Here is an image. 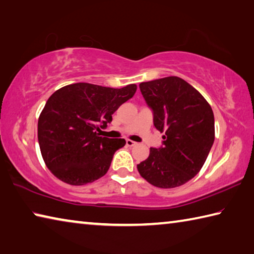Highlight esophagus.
<instances>
[{
  "instance_id": "1",
  "label": "esophagus",
  "mask_w": 254,
  "mask_h": 254,
  "mask_svg": "<svg viewBox=\"0 0 254 254\" xmlns=\"http://www.w3.org/2000/svg\"><path fill=\"white\" fill-rule=\"evenodd\" d=\"M126 142H127V147H133V145H135V144H136V142H134V141L128 140V139L126 141Z\"/></svg>"
}]
</instances>
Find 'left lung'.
Here are the masks:
<instances>
[{"instance_id":"obj_1","label":"left lung","mask_w":254,"mask_h":254,"mask_svg":"<svg viewBox=\"0 0 254 254\" xmlns=\"http://www.w3.org/2000/svg\"><path fill=\"white\" fill-rule=\"evenodd\" d=\"M139 87L153 112L154 127L165 135L160 148H150L137 171L156 187L182 186L199 173L214 143L212 107L177 76L145 81Z\"/></svg>"}]
</instances>
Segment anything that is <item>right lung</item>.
<instances>
[{
  "label": "right lung",
  "mask_w": 254,
  "mask_h": 254,
  "mask_svg": "<svg viewBox=\"0 0 254 254\" xmlns=\"http://www.w3.org/2000/svg\"><path fill=\"white\" fill-rule=\"evenodd\" d=\"M136 85L122 88L88 83L64 86L47 101L38 120V141L48 169L62 182L81 186L109 170L124 139L100 136V127L134 95Z\"/></svg>",
  "instance_id": "right-lung-1"
}]
</instances>
